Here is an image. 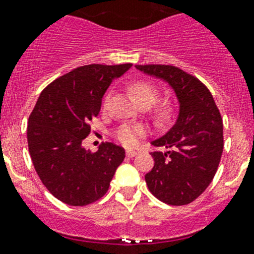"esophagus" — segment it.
<instances>
[{"label":"esophagus","mask_w":254,"mask_h":254,"mask_svg":"<svg viewBox=\"0 0 254 254\" xmlns=\"http://www.w3.org/2000/svg\"><path fill=\"white\" fill-rule=\"evenodd\" d=\"M126 154H127V157H135L137 154V152H135V150H127Z\"/></svg>","instance_id":"34e87169"}]
</instances>
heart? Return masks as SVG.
Wrapping results in <instances>:
<instances>
[{
  "instance_id": "obj_1",
  "label": "heart",
  "mask_w": 254,
  "mask_h": 254,
  "mask_svg": "<svg viewBox=\"0 0 254 254\" xmlns=\"http://www.w3.org/2000/svg\"><path fill=\"white\" fill-rule=\"evenodd\" d=\"M128 91L137 104L141 102H152L156 101L158 97V88L148 80H136L128 85ZM108 105V97L105 98L104 108ZM157 118L160 121H167L174 114V104L171 101H163L157 106L156 110ZM148 133L146 126L141 123H123L114 131V137L118 140L122 145L133 146L137 144L140 137Z\"/></svg>"
}]
</instances>
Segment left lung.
I'll list each match as a JSON object with an SVG mask.
<instances>
[{"mask_svg":"<svg viewBox=\"0 0 254 254\" xmlns=\"http://www.w3.org/2000/svg\"><path fill=\"white\" fill-rule=\"evenodd\" d=\"M136 68L166 80L180 102L177 123L166 135L152 142L169 150L152 153L154 166L145 175L148 188L165 204H190L211 183L221 162V113L206 85L179 67L136 64Z\"/></svg>","mask_w":254,"mask_h":254,"instance_id":"1","label":"left lung"}]
</instances>
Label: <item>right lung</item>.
<instances>
[{"label":"right lung","instance_id":"obj_1","mask_svg":"<svg viewBox=\"0 0 254 254\" xmlns=\"http://www.w3.org/2000/svg\"><path fill=\"white\" fill-rule=\"evenodd\" d=\"M131 66L76 67L44 88L29 115L27 141L33 166L47 190L64 204L84 206L101 198L125 160V149L114 142L91 152L81 141L91 133L89 123L100 114L112 80Z\"/></svg>","mask_w":254,"mask_h":254}]
</instances>
